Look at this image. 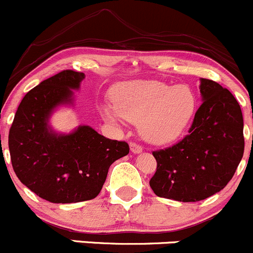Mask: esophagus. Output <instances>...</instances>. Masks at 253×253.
I'll return each mask as SVG.
<instances>
[{
	"label": "esophagus",
	"mask_w": 253,
	"mask_h": 253,
	"mask_svg": "<svg viewBox=\"0 0 253 253\" xmlns=\"http://www.w3.org/2000/svg\"><path fill=\"white\" fill-rule=\"evenodd\" d=\"M130 151L132 154H140L142 151V147L140 145H137L136 142H130Z\"/></svg>",
	"instance_id": "esophagus-1"
}]
</instances>
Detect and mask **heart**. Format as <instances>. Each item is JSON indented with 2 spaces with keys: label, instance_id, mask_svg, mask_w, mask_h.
Wrapping results in <instances>:
<instances>
[{
  "label": "heart",
  "instance_id": "1",
  "mask_svg": "<svg viewBox=\"0 0 253 253\" xmlns=\"http://www.w3.org/2000/svg\"><path fill=\"white\" fill-rule=\"evenodd\" d=\"M114 99L116 106L101 108L104 118L112 123L122 119L139 123L141 136L152 144H167L181 136L197 107L191 87L160 81L126 82L116 89Z\"/></svg>",
  "mask_w": 253,
  "mask_h": 253
}]
</instances>
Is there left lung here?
<instances>
[{
    "label": "left lung",
    "mask_w": 253,
    "mask_h": 253,
    "mask_svg": "<svg viewBox=\"0 0 253 253\" xmlns=\"http://www.w3.org/2000/svg\"><path fill=\"white\" fill-rule=\"evenodd\" d=\"M203 103L189 134L165 150L152 152L156 172L150 187L157 197L198 202L221 191L244 156V118L231 92L201 79Z\"/></svg>",
    "instance_id": "left-lung-1"
}]
</instances>
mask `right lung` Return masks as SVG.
I'll return each instance as SVG.
<instances>
[{"instance_id":"obj_1","label":"right lung","mask_w":253,"mask_h":253,"mask_svg":"<svg viewBox=\"0 0 253 253\" xmlns=\"http://www.w3.org/2000/svg\"><path fill=\"white\" fill-rule=\"evenodd\" d=\"M84 74L64 70L41 82L19 103L9 129L12 166L19 181L51 203L96 198L111 165L129 154L126 141L111 140L88 126L57 134L49 126L55 108L74 103Z\"/></svg>"}]
</instances>
